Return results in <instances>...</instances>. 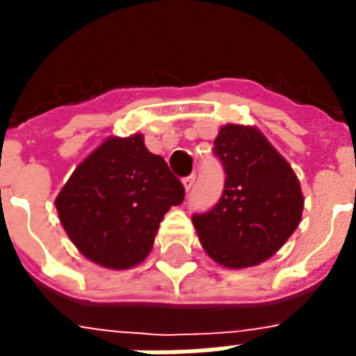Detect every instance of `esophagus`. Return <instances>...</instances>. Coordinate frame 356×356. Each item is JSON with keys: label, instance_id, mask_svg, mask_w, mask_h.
<instances>
[{"label": "esophagus", "instance_id": "34e87169", "mask_svg": "<svg viewBox=\"0 0 356 356\" xmlns=\"http://www.w3.org/2000/svg\"><path fill=\"white\" fill-rule=\"evenodd\" d=\"M194 181H196V175H188V177H185L183 179V186H185V191L186 193H188V191H191V188H193V185H194Z\"/></svg>", "mask_w": 356, "mask_h": 356}]
</instances>
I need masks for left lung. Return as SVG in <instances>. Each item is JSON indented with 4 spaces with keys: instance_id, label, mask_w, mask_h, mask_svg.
<instances>
[{
    "instance_id": "left-lung-1",
    "label": "left lung",
    "mask_w": 356,
    "mask_h": 356,
    "mask_svg": "<svg viewBox=\"0 0 356 356\" xmlns=\"http://www.w3.org/2000/svg\"><path fill=\"white\" fill-rule=\"evenodd\" d=\"M225 168L221 198L193 216L202 248L227 268H248L275 255L303 213L298 175L252 125L227 124L213 140Z\"/></svg>"
}]
</instances>
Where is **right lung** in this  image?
Returning a JSON list of instances; mask_svg holds the SVG:
<instances>
[{
	"label": "right lung",
	"instance_id": "add662e5",
	"mask_svg": "<svg viewBox=\"0 0 356 356\" xmlns=\"http://www.w3.org/2000/svg\"><path fill=\"white\" fill-rule=\"evenodd\" d=\"M185 198L162 156L140 133L108 137L74 170L58 193V219L89 261L131 268L150 254L160 221Z\"/></svg>",
	"mask_w": 356,
	"mask_h": 356
}]
</instances>
